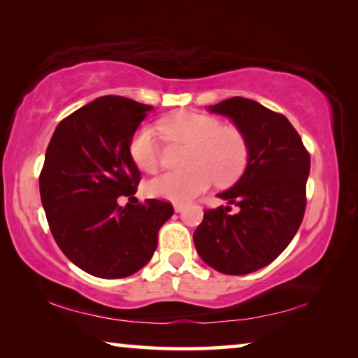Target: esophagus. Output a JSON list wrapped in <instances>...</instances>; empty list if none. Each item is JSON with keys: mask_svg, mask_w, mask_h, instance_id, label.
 <instances>
[{"mask_svg": "<svg viewBox=\"0 0 358 358\" xmlns=\"http://www.w3.org/2000/svg\"><path fill=\"white\" fill-rule=\"evenodd\" d=\"M173 208H175V211H177V213H180V211H183L185 205L183 203H173Z\"/></svg>", "mask_w": 358, "mask_h": 358, "instance_id": "esophagus-1", "label": "esophagus"}]
</instances>
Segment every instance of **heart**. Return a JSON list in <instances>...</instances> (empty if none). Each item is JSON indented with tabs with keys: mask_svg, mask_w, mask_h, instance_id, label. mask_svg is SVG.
I'll list each match as a JSON object with an SVG mask.
<instances>
[{
	"mask_svg": "<svg viewBox=\"0 0 358 358\" xmlns=\"http://www.w3.org/2000/svg\"><path fill=\"white\" fill-rule=\"evenodd\" d=\"M157 128L169 138L187 143V169L147 181L145 192L151 197L186 202L207 189L213 180L217 185H229L245 171L250 151L237 126H224L211 115L177 110L161 118ZM128 151L131 161L143 172H153L159 166V148L150 126H142L132 134Z\"/></svg>",
	"mask_w": 358,
	"mask_h": 358,
	"instance_id": "obj_1",
	"label": "heart"
}]
</instances>
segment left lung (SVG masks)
Here are the masks:
<instances>
[{"label":"left lung","mask_w":358,"mask_h":358,"mask_svg":"<svg viewBox=\"0 0 358 358\" xmlns=\"http://www.w3.org/2000/svg\"><path fill=\"white\" fill-rule=\"evenodd\" d=\"M210 112L237 124L248 141V166L230 189L227 207L207 208L194 232L205 264L226 275H248L268 265L295 237L306 208L310 153L282 113L246 98H230ZM230 204L239 213H229Z\"/></svg>","instance_id":"obj_1"}]
</instances>
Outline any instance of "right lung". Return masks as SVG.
<instances>
[{
    "instance_id": "1",
    "label": "right lung",
    "mask_w": 358,
    "mask_h": 358,
    "mask_svg": "<svg viewBox=\"0 0 358 358\" xmlns=\"http://www.w3.org/2000/svg\"><path fill=\"white\" fill-rule=\"evenodd\" d=\"M151 106L102 96L59 121L39 175L42 207L59 250L87 273L118 280L148 264L171 202L127 204L141 183L128 145Z\"/></svg>"
}]
</instances>
